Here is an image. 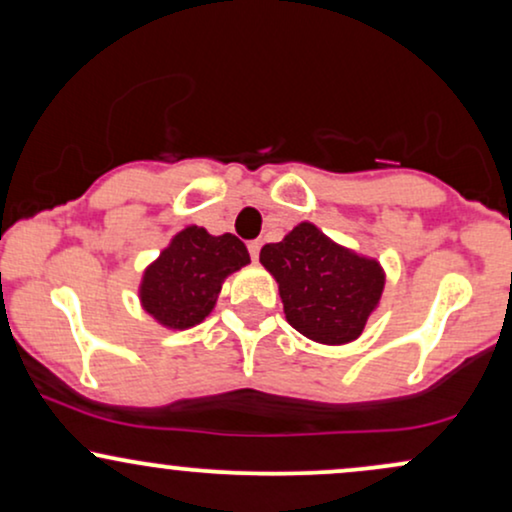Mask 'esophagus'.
Wrapping results in <instances>:
<instances>
[{
  "instance_id": "1",
  "label": "esophagus",
  "mask_w": 512,
  "mask_h": 512,
  "mask_svg": "<svg viewBox=\"0 0 512 512\" xmlns=\"http://www.w3.org/2000/svg\"><path fill=\"white\" fill-rule=\"evenodd\" d=\"M248 250L252 260H257V257H260V240H252V243H248Z\"/></svg>"
}]
</instances>
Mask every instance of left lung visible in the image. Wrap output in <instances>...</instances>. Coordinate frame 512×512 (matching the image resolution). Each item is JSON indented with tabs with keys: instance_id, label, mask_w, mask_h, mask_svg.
Returning <instances> with one entry per match:
<instances>
[{
	"instance_id": "left-lung-1",
	"label": "left lung",
	"mask_w": 512,
	"mask_h": 512,
	"mask_svg": "<svg viewBox=\"0 0 512 512\" xmlns=\"http://www.w3.org/2000/svg\"><path fill=\"white\" fill-rule=\"evenodd\" d=\"M260 262L279 284L289 325L320 344L356 339L385 286L378 262L332 243L313 223L264 245Z\"/></svg>"
}]
</instances>
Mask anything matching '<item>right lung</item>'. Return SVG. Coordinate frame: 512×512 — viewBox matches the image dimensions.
Instances as JSON below:
<instances>
[{"instance_id": "obj_1", "label": "right lung", "mask_w": 512, "mask_h": 512, "mask_svg": "<svg viewBox=\"0 0 512 512\" xmlns=\"http://www.w3.org/2000/svg\"><path fill=\"white\" fill-rule=\"evenodd\" d=\"M248 262V248L233 233L209 236L199 226L185 228L144 272V310L170 330L199 325L214 308L223 279Z\"/></svg>"}]
</instances>
